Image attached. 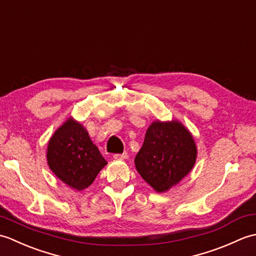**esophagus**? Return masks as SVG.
I'll use <instances>...</instances> for the list:
<instances>
[{"label": "esophagus", "instance_id": "obj_1", "mask_svg": "<svg viewBox=\"0 0 256 256\" xmlns=\"http://www.w3.org/2000/svg\"><path fill=\"white\" fill-rule=\"evenodd\" d=\"M113 157L114 160H126L128 157V154L125 152V153H122V154H114Z\"/></svg>", "mask_w": 256, "mask_h": 256}]
</instances>
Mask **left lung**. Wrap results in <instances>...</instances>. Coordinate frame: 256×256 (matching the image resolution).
Wrapping results in <instances>:
<instances>
[{
  "label": "left lung",
  "mask_w": 256,
  "mask_h": 256,
  "mask_svg": "<svg viewBox=\"0 0 256 256\" xmlns=\"http://www.w3.org/2000/svg\"><path fill=\"white\" fill-rule=\"evenodd\" d=\"M196 157L194 140L182 123L157 121L146 131L135 166L146 182L164 192L188 175Z\"/></svg>",
  "instance_id": "left-lung-1"
}]
</instances>
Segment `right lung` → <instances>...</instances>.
<instances>
[{
  "instance_id": "add662e5",
  "label": "right lung",
  "mask_w": 256,
  "mask_h": 256,
  "mask_svg": "<svg viewBox=\"0 0 256 256\" xmlns=\"http://www.w3.org/2000/svg\"><path fill=\"white\" fill-rule=\"evenodd\" d=\"M47 162L62 182L77 190L90 186L106 165L88 132L72 118L67 120L52 135L48 143Z\"/></svg>"
}]
</instances>
